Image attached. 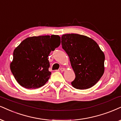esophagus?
<instances>
[{
	"label": "esophagus",
	"instance_id": "1",
	"mask_svg": "<svg viewBox=\"0 0 121 121\" xmlns=\"http://www.w3.org/2000/svg\"><path fill=\"white\" fill-rule=\"evenodd\" d=\"M65 70V69L64 68H60V71H64Z\"/></svg>",
	"mask_w": 121,
	"mask_h": 121
}]
</instances>
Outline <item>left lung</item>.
Segmentation results:
<instances>
[{"instance_id":"left-lung-1","label":"left lung","mask_w":121,"mask_h":121,"mask_svg":"<svg viewBox=\"0 0 121 121\" xmlns=\"http://www.w3.org/2000/svg\"><path fill=\"white\" fill-rule=\"evenodd\" d=\"M61 45L75 74L72 86L78 89L94 86L104 72L105 56L97 42L87 36L72 33L62 35Z\"/></svg>"}]
</instances>
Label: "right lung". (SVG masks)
Here are the masks:
<instances>
[{"mask_svg": "<svg viewBox=\"0 0 121 121\" xmlns=\"http://www.w3.org/2000/svg\"><path fill=\"white\" fill-rule=\"evenodd\" d=\"M61 43L58 35L33 36L22 41L13 52L10 68L19 85L27 89L42 86L49 79L48 55Z\"/></svg>", "mask_w": 121, "mask_h": 121, "instance_id": "right-lung-1", "label": "right lung"}]
</instances>
